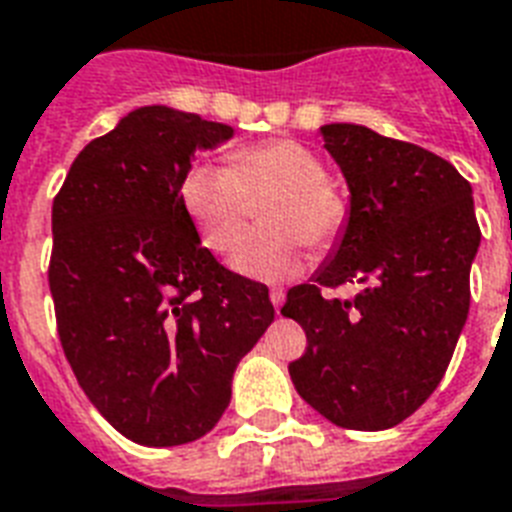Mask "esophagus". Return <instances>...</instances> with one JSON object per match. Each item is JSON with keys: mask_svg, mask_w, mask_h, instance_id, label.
<instances>
[{"mask_svg": "<svg viewBox=\"0 0 512 512\" xmlns=\"http://www.w3.org/2000/svg\"><path fill=\"white\" fill-rule=\"evenodd\" d=\"M271 303H273V308H276V313H279L281 305H284V289L281 287L271 289Z\"/></svg>", "mask_w": 512, "mask_h": 512, "instance_id": "34e87169", "label": "esophagus"}]
</instances>
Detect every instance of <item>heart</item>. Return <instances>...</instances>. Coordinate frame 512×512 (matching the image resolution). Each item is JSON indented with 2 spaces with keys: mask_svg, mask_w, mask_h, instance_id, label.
I'll return each mask as SVG.
<instances>
[{
  "mask_svg": "<svg viewBox=\"0 0 512 512\" xmlns=\"http://www.w3.org/2000/svg\"><path fill=\"white\" fill-rule=\"evenodd\" d=\"M265 201L263 231L233 252V268L249 279H287L303 265L305 244L327 252L348 225V199L327 180V164L300 140L273 138L233 151L228 164H193L180 183V204L204 247L223 255L239 241L249 201Z\"/></svg>",
  "mask_w": 512,
  "mask_h": 512,
  "instance_id": "1",
  "label": "heart"
}]
</instances>
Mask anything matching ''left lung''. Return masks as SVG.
I'll return each mask as SVG.
<instances>
[{"label": "left lung", "mask_w": 512, "mask_h": 512, "mask_svg": "<svg viewBox=\"0 0 512 512\" xmlns=\"http://www.w3.org/2000/svg\"><path fill=\"white\" fill-rule=\"evenodd\" d=\"M350 188L337 252L281 313L308 348L289 364L297 393L348 430H385L420 409L452 361L481 244L473 191L452 164L361 124H324ZM364 283L353 301L327 288Z\"/></svg>", "instance_id": "1"}]
</instances>
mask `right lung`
<instances>
[{
	"mask_svg": "<svg viewBox=\"0 0 512 512\" xmlns=\"http://www.w3.org/2000/svg\"><path fill=\"white\" fill-rule=\"evenodd\" d=\"M231 135L196 114L138 108L84 146L52 201L60 345L95 409L135 444L207 436L273 321L268 287L217 263L180 204L193 151Z\"/></svg>",
	"mask_w": 512,
	"mask_h": 512,
	"instance_id": "obj_1",
	"label": "right lung"
}]
</instances>
